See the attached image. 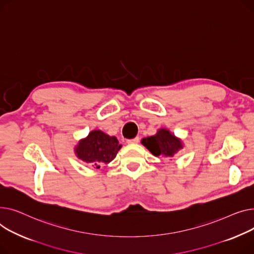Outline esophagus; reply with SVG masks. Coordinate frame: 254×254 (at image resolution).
<instances>
[{
  "instance_id": "esophagus-1",
  "label": "esophagus",
  "mask_w": 254,
  "mask_h": 254,
  "mask_svg": "<svg viewBox=\"0 0 254 254\" xmlns=\"http://www.w3.org/2000/svg\"><path fill=\"white\" fill-rule=\"evenodd\" d=\"M127 142L128 143H138L139 142V137H134V138H132V139H128L127 140Z\"/></svg>"
}]
</instances>
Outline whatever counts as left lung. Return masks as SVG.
<instances>
[{"mask_svg": "<svg viewBox=\"0 0 254 254\" xmlns=\"http://www.w3.org/2000/svg\"><path fill=\"white\" fill-rule=\"evenodd\" d=\"M141 143L156 157H173L183 148L182 140L165 128L159 129L153 136L143 138Z\"/></svg>", "mask_w": 254, "mask_h": 254, "instance_id": "1", "label": "left lung"}]
</instances>
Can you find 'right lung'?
I'll use <instances>...</instances> for the list:
<instances>
[{
	"label": "right lung",
	"instance_id": "add662e5",
	"mask_svg": "<svg viewBox=\"0 0 254 254\" xmlns=\"http://www.w3.org/2000/svg\"><path fill=\"white\" fill-rule=\"evenodd\" d=\"M121 146L115 136H110L100 130H93L79 141L74 152L82 161L92 163L93 166L99 168L102 163L108 164L113 161Z\"/></svg>",
	"mask_w": 254,
	"mask_h": 254
}]
</instances>
